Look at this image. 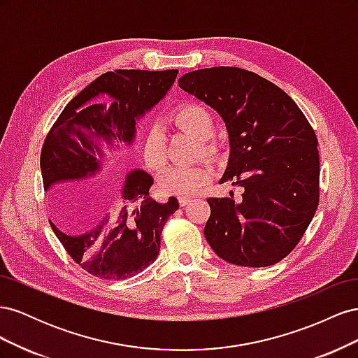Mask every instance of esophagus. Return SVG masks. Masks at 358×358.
Here are the masks:
<instances>
[{"instance_id":"obj_1","label":"esophagus","mask_w":358,"mask_h":358,"mask_svg":"<svg viewBox=\"0 0 358 358\" xmlns=\"http://www.w3.org/2000/svg\"><path fill=\"white\" fill-rule=\"evenodd\" d=\"M191 203V199L189 197H179V204L182 206V208H185L187 204Z\"/></svg>"}]
</instances>
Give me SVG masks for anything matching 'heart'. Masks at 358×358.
<instances>
[{"mask_svg": "<svg viewBox=\"0 0 358 358\" xmlns=\"http://www.w3.org/2000/svg\"><path fill=\"white\" fill-rule=\"evenodd\" d=\"M176 124L203 142V152L215 155L218 148L212 142L215 136V119L212 113L200 104H185L175 113ZM143 161L150 170H161L166 166V137L159 125L150 127L143 143ZM213 176L210 166L170 167L159 178V189L169 196L188 197L203 188Z\"/></svg>", "mask_w": 358, "mask_h": 358, "instance_id": "heart-1", "label": "heart"}]
</instances>
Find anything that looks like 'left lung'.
I'll return each mask as SVG.
<instances>
[{"mask_svg":"<svg viewBox=\"0 0 358 358\" xmlns=\"http://www.w3.org/2000/svg\"><path fill=\"white\" fill-rule=\"evenodd\" d=\"M180 88L225 122L229 164L220 183L242 187V201L209 199L204 237L224 262L267 267L296 248L320 201L318 140L289 95L237 67L183 74Z\"/></svg>","mask_w":358,"mask_h":358,"instance_id":"left-lung-1","label":"left lung"}]
</instances>
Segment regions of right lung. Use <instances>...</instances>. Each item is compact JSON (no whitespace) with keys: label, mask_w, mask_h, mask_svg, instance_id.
<instances>
[{"label":"right lung","mask_w":358,"mask_h":358,"mask_svg":"<svg viewBox=\"0 0 358 358\" xmlns=\"http://www.w3.org/2000/svg\"><path fill=\"white\" fill-rule=\"evenodd\" d=\"M178 70L107 71L82 90L66 106L49 131L40 155L45 191L50 192L52 213L58 222L70 212L62 183L99 175L106 158L104 143L133 145L136 122L164 99ZM100 94L114 103L92 105ZM154 179L136 169L127 175L113 210L80 234H70L50 222L69 255L86 272L101 279H127L152 264L159 252L161 231L179 209L176 197L158 203L149 197Z\"/></svg>","instance_id":"1"}]
</instances>
